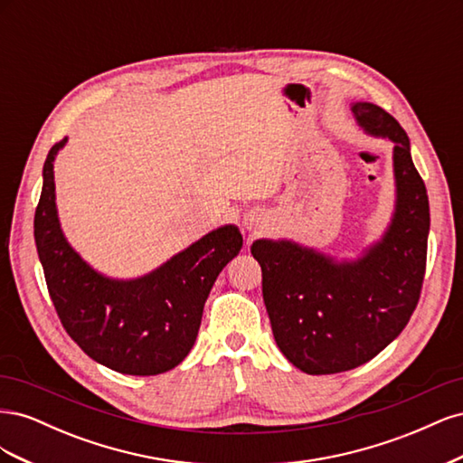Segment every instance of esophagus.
<instances>
[{
  "label": "esophagus",
  "instance_id": "esophagus-1",
  "mask_svg": "<svg viewBox=\"0 0 463 463\" xmlns=\"http://www.w3.org/2000/svg\"><path fill=\"white\" fill-rule=\"evenodd\" d=\"M245 226H247L249 230H255V228L259 226V220H255V216H247V218H245Z\"/></svg>",
  "mask_w": 463,
  "mask_h": 463
}]
</instances>
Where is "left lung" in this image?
Masks as SVG:
<instances>
[{
  "instance_id": "8db88e82",
  "label": "left lung",
  "mask_w": 463,
  "mask_h": 463,
  "mask_svg": "<svg viewBox=\"0 0 463 463\" xmlns=\"http://www.w3.org/2000/svg\"><path fill=\"white\" fill-rule=\"evenodd\" d=\"M357 121L394 143L396 213L384 237L354 262H335L291 241L259 240L262 298L274 340L307 374H334L371 361L396 340L421 296L429 197L410 138L381 106L357 102Z\"/></svg>"
}]
</instances>
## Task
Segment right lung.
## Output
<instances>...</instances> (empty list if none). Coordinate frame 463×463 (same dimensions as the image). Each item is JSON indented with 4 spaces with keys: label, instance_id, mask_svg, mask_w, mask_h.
Segmentation results:
<instances>
[{
    "label": "right lung",
    "instance_id": "obj_1",
    "mask_svg": "<svg viewBox=\"0 0 463 463\" xmlns=\"http://www.w3.org/2000/svg\"><path fill=\"white\" fill-rule=\"evenodd\" d=\"M63 145L65 138L48 152L34 214V241L55 313L100 365L137 376L170 371L191 352L208 293L241 250L243 237L235 226H223L143 278H104L69 247L60 228L53 160Z\"/></svg>",
    "mask_w": 463,
    "mask_h": 463
}]
</instances>
